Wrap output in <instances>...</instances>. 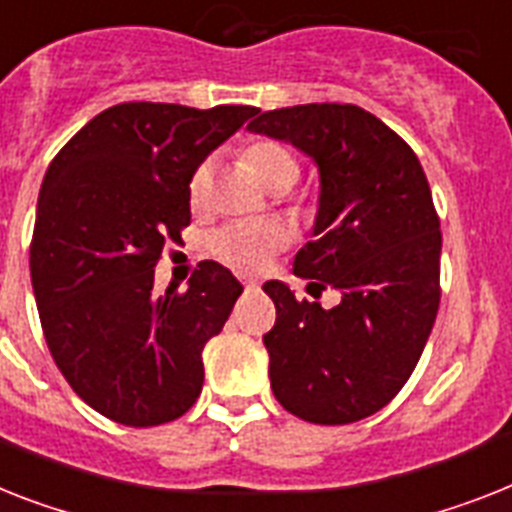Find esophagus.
Here are the masks:
<instances>
[{
  "label": "esophagus",
  "mask_w": 512,
  "mask_h": 512,
  "mask_svg": "<svg viewBox=\"0 0 512 512\" xmlns=\"http://www.w3.org/2000/svg\"><path fill=\"white\" fill-rule=\"evenodd\" d=\"M240 282H243V287H246L248 293H253V290H259L261 282L253 280V277H240Z\"/></svg>",
  "instance_id": "34e87169"
}]
</instances>
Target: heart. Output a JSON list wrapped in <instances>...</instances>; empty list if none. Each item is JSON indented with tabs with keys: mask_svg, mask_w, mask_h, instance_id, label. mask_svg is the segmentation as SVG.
<instances>
[{
	"mask_svg": "<svg viewBox=\"0 0 512 512\" xmlns=\"http://www.w3.org/2000/svg\"><path fill=\"white\" fill-rule=\"evenodd\" d=\"M246 162L266 188H290L298 177L295 156L277 141H256L246 149ZM211 162L198 164L188 180L193 209H201L209 198ZM290 243V232L277 219H240L222 225L209 235V251L238 272H261L274 253Z\"/></svg>",
	"mask_w": 512,
	"mask_h": 512,
	"instance_id": "heart-1",
	"label": "heart"
}]
</instances>
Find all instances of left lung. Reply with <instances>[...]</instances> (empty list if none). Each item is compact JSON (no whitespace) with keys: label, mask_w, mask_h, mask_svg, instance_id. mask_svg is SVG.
Here are the masks:
<instances>
[{"label":"left lung","mask_w":512,"mask_h":512,"mask_svg":"<svg viewBox=\"0 0 512 512\" xmlns=\"http://www.w3.org/2000/svg\"><path fill=\"white\" fill-rule=\"evenodd\" d=\"M251 133L293 143L319 167L314 240L295 253L308 290L272 280L277 322L264 335L285 411L311 424H353L390 403L416 369L439 308L442 232L418 156L356 104H301L259 114Z\"/></svg>","instance_id":"obj_1"}]
</instances>
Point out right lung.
I'll return each instance as SVG.
<instances>
[{
    "instance_id": "right-lung-1",
    "label": "right lung",
    "mask_w": 512,
    "mask_h": 512,
    "mask_svg": "<svg viewBox=\"0 0 512 512\" xmlns=\"http://www.w3.org/2000/svg\"><path fill=\"white\" fill-rule=\"evenodd\" d=\"M256 112L117 104L46 170L31 240L38 319L75 395L117 424H167L201 395V350L243 285L201 261L188 290L156 293L154 266L190 225L193 170Z\"/></svg>"
}]
</instances>
